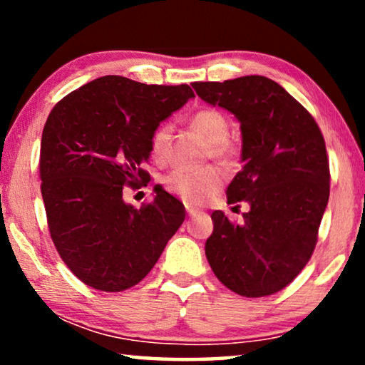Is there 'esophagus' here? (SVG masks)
<instances>
[{
  "label": "esophagus",
  "instance_id": "1",
  "mask_svg": "<svg viewBox=\"0 0 365 365\" xmlns=\"http://www.w3.org/2000/svg\"><path fill=\"white\" fill-rule=\"evenodd\" d=\"M186 212L189 214V216H194V214L197 212V209H194V207H191V206H186Z\"/></svg>",
  "mask_w": 365,
  "mask_h": 365
}]
</instances>
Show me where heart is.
Here are the masks:
<instances>
[{
    "instance_id": "b5f03b06",
    "label": "heart",
    "mask_w": 365,
    "mask_h": 365,
    "mask_svg": "<svg viewBox=\"0 0 365 365\" xmlns=\"http://www.w3.org/2000/svg\"><path fill=\"white\" fill-rule=\"evenodd\" d=\"M192 131H196L207 143V156L216 159L221 164H229L232 159L234 149L229 138V121L217 109H201L194 113L191 121ZM169 139H171V126L161 124L151 136V154L158 163H164L169 154ZM168 191L176 194L187 204H201L209 196L221 187L222 173L217 168L209 166L197 171L176 169L166 178Z\"/></svg>"
}]
</instances>
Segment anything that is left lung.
I'll list each match as a JSON object with an SVG mask.
<instances>
[{"label": "left lung", "mask_w": 365, "mask_h": 365, "mask_svg": "<svg viewBox=\"0 0 365 365\" xmlns=\"http://www.w3.org/2000/svg\"><path fill=\"white\" fill-rule=\"evenodd\" d=\"M192 88L202 101L232 113L242 134V169L226 194L229 204L244 201L249 211L242 224L212 212L209 266L239 296H271L296 279L316 247L331 181L322 133L307 109L266 76Z\"/></svg>", "instance_id": "1"}]
</instances>
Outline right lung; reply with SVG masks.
Wrapping results in <instances>:
<instances>
[{"mask_svg":"<svg viewBox=\"0 0 365 365\" xmlns=\"http://www.w3.org/2000/svg\"><path fill=\"white\" fill-rule=\"evenodd\" d=\"M191 98L187 84L103 76L64 96L48 116L39 176L49 232L86 286H136L182 224L186 209L164 189L136 209L124 202L123 186L149 181L141 164L151 156L153 133Z\"/></svg>","mask_w":365,"mask_h":365,"instance_id":"right-lung-1","label":"right lung"}]
</instances>
